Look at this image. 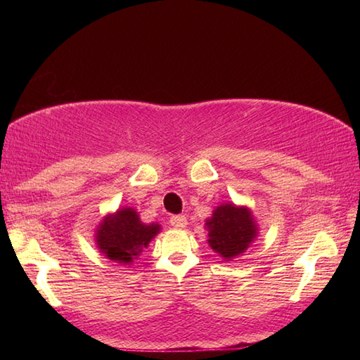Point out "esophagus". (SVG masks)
Listing matches in <instances>:
<instances>
[{
	"instance_id": "esophagus-1",
	"label": "esophagus",
	"mask_w": 360,
	"mask_h": 360,
	"mask_svg": "<svg viewBox=\"0 0 360 360\" xmlns=\"http://www.w3.org/2000/svg\"><path fill=\"white\" fill-rule=\"evenodd\" d=\"M170 224L176 229H184L187 226V218L184 215H174L170 218Z\"/></svg>"
}]
</instances>
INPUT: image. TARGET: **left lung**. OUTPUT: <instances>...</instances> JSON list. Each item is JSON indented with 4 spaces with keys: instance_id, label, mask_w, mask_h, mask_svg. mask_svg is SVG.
<instances>
[{
    "instance_id": "8db88e82",
    "label": "left lung",
    "mask_w": 360,
    "mask_h": 360,
    "mask_svg": "<svg viewBox=\"0 0 360 360\" xmlns=\"http://www.w3.org/2000/svg\"><path fill=\"white\" fill-rule=\"evenodd\" d=\"M205 224L209 227L210 248L226 259L243 254L257 235L250 212L233 204L219 205Z\"/></svg>"
}]
</instances>
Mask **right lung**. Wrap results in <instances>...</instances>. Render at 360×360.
Segmentation results:
<instances>
[{"instance_id": "right-lung-1", "label": "right lung", "mask_w": 360, "mask_h": 360, "mask_svg": "<svg viewBox=\"0 0 360 360\" xmlns=\"http://www.w3.org/2000/svg\"><path fill=\"white\" fill-rule=\"evenodd\" d=\"M159 224H143L131 207L106 217L96 240L102 254L119 263H131L159 232Z\"/></svg>"}]
</instances>
